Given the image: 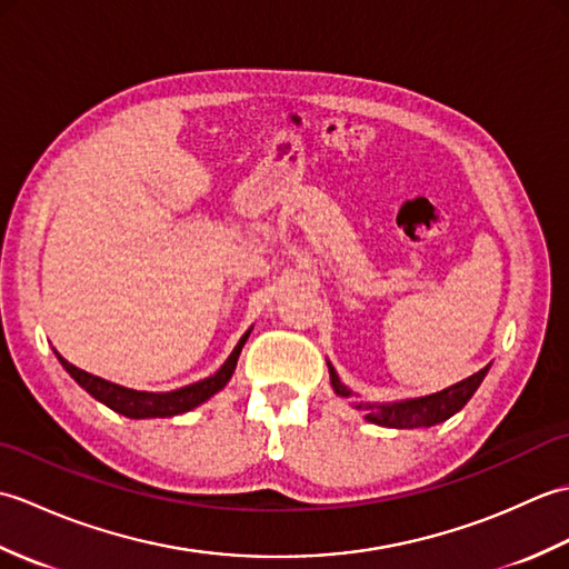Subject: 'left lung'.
<instances>
[{"label": "left lung", "mask_w": 569, "mask_h": 569, "mask_svg": "<svg viewBox=\"0 0 569 569\" xmlns=\"http://www.w3.org/2000/svg\"><path fill=\"white\" fill-rule=\"evenodd\" d=\"M330 369V383L337 396L342 398H352L357 396L352 389L337 377L335 367L328 361ZM489 367H485L477 373H471L469 379L459 381L455 386H447V389L430 393V396H420V398H406V401H393V403H371V401H355V408L365 413V420L373 422V426L381 428H430L438 426V422L452 418L457 410H462L467 406V401L475 391L479 389V383L485 381Z\"/></svg>", "instance_id": "1"}]
</instances>
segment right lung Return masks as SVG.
<instances>
[{"label":"right lung","instance_id":"add662e5","mask_svg":"<svg viewBox=\"0 0 569 569\" xmlns=\"http://www.w3.org/2000/svg\"><path fill=\"white\" fill-rule=\"evenodd\" d=\"M251 328L241 335V340L237 342V347L232 349V355L227 357L224 365L217 369L212 377L196 381V383H188L183 389H176V391H137V389H127V386H119L107 381L102 377H94V373L82 371L78 367H72L70 361H66L60 357L56 349V357L63 369L70 373L72 379L78 381V386H82L84 391H88L94 401L104 403L107 408H112L114 413L119 416H127V418H171V416H180V413H188V410L198 408L200 403L208 401L217 391H222L227 381L232 379L234 367H237V359L241 347H244L247 337H249Z\"/></svg>","mask_w":569,"mask_h":569}]
</instances>
